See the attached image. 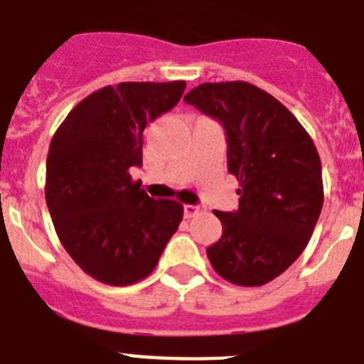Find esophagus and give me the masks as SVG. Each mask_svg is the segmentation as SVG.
I'll use <instances>...</instances> for the list:
<instances>
[{
	"label": "esophagus",
	"instance_id": "1",
	"mask_svg": "<svg viewBox=\"0 0 364 364\" xmlns=\"http://www.w3.org/2000/svg\"><path fill=\"white\" fill-rule=\"evenodd\" d=\"M198 211H200V205H197V204H186L184 205V217L186 218L195 217V215H197Z\"/></svg>",
	"mask_w": 364,
	"mask_h": 364
}]
</instances>
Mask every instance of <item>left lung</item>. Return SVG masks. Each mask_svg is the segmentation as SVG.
<instances>
[{
    "mask_svg": "<svg viewBox=\"0 0 364 364\" xmlns=\"http://www.w3.org/2000/svg\"><path fill=\"white\" fill-rule=\"evenodd\" d=\"M226 129L239 210L213 211L222 237L208 259L222 279L262 286L294 264L323 210V169L306 129L277 98L247 82L200 83L184 96Z\"/></svg>",
    "mask_w": 364,
    "mask_h": 364,
    "instance_id": "1",
    "label": "left lung"
}]
</instances>
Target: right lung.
Segmentation results:
<instances>
[{
    "label": "right lung",
    "instance_id": "obj_1",
    "mask_svg": "<svg viewBox=\"0 0 364 364\" xmlns=\"http://www.w3.org/2000/svg\"><path fill=\"white\" fill-rule=\"evenodd\" d=\"M186 82H124L83 98L54 133L45 200L58 239L87 275L109 286L142 281L184 217L134 182L144 129L178 104Z\"/></svg>",
    "mask_w": 364,
    "mask_h": 364
}]
</instances>
